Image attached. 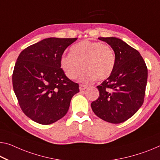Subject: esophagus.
I'll list each match as a JSON object with an SVG mask.
<instances>
[{
	"mask_svg": "<svg viewBox=\"0 0 160 160\" xmlns=\"http://www.w3.org/2000/svg\"><path fill=\"white\" fill-rule=\"evenodd\" d=\"M87 88V85H83V84H80L79 85V90H80V92H82V91L85 90Z\"/></svg>",
	"mask_w": 160,
	"mask_h": 160,
	"instance_id": "1",
	"label": "esophagus"
}]
</instances>
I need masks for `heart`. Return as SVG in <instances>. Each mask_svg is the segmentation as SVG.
<instances>
[{"label": "heart", "mask_w": 160, "mask_h": 160, "mask_svg": "<svg viewBox=\"0 0 160 160\" xmlns=\"http://www.w3.org/2000/svg\"><path fill=\"white\" fill-rule=\"evenodd\" d=\"M115 63L116 56L111 46L88 40L73 45L71 53L63 54L60 59L61 67L70 79L77 78L86 68L80 78L82 82L106 79L112 74Z\"/></svg>", "instance_id": "b5f03b06"}]
</instances>
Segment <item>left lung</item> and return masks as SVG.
<instances>
[{
	"label": "left lung",
	"instance_id": "1",
	"mask_svg": "<svg viewBox=\"0 0 160 160\" xmlns=\"http://www.w3.org/2000/svg\"><path fill=\"white\" fill-rule=\"evenodd\" d=\"M116 56L112 74L97 88L99 97L91 104L94 114L104 121L119 124L132 117L144 102L147 68L138 51L116 37L99 38Z\"/></svg>",
	"mask_w": 160,
	"mask_h": 160
}]
</instances>
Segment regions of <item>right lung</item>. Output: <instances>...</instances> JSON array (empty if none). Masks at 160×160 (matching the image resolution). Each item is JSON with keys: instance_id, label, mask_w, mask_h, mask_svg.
<instances>
[{"instance_id": "add662e5", "label": "right lung", "mask_w": 160, "mask_h": 160, "mask_svg": "<svg viewBox=\"0 0 160 160\" xmlns=\"http://www.w3.org/2000/svg\"><path fill=\"white\" fill-rule=\"evenodd\" d=\"M77 40L48 38L34 43L19 54L12 81L22 111L33 121L51 124L67 113L73 95L79 92L61 68L65 49Z\"/></svg>"}]
</instances>
